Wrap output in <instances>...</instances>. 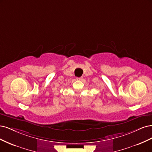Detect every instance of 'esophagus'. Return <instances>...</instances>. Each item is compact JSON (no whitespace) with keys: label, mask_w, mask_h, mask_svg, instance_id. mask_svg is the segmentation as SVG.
<instances>
[{"label":"esophagus","mask_w":152,"mask_h":152,"mask_svg":"<svg viewBox=\"0 0 152 152\" xmlns=\"http://www.w3.org/2000/svg\"><path fill=\"white\" fill-rule=\"evenodd\" d=\"M77 80H83V77H77L76 78Z\"/></svg>","instance_id":"esophagus-1"}]
</instances>
